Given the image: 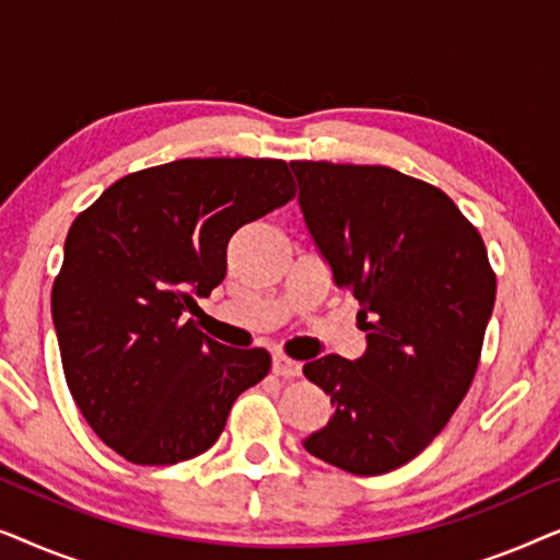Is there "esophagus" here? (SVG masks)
<instances>
[{
  "mask_svg": "<svg viewBox=\"0 0 560 560\" xmlns=\"http://www.w3.org/2000/svg\"><path fill=\"white\" fill-rule=\"evenodd\" d=\"M301 362H293V359L282 357V354H275L272 357V372L280 374V377H298L301 374Z\"/></svg>",
  "mask_w": 560,
  "mask_h": 560,
  "instance_id": "esophagus-1",
  "label": "esophagus"
}]
</instances>
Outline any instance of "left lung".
<instances>
[{
	"label": "left lung",
	"instance_id": "1",
	"mask_svg": "<svg viewBox=\"0 0 560 560\" xmlns=\"http://www.w3.org/2000/svg\"><path fill=\"white\" fill-rule=\"evenodd\" d=\"M318 255L359 301L364 354L303 374L334 416L303 439L320 462L377 477L416 458L477 372L497 280L485 242L443 190L382 165L290 163Z\"/></svg>",
	"mask_w": 560,
	"mask_h": 560
}]
</instances>
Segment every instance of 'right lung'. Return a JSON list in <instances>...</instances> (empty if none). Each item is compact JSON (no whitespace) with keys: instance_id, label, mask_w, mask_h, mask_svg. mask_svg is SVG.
Wrapping results in <instances>:
<instances>
[{"instance_id":"1","label":"right lung","mask_w":560,"mask_h":560,"mask_svg":"<svg viewBox=\"0 0 560 560\" xmlns=\"http://www.w3.org/2000/svg\"><path fill=\"white\" fill-rule=\"evenodd\" d=\"M293 196L282 160L188 158L125 175L73 221L52 326L81 416L127 462L209 451L270 370L265 349L224 347L183 316L226 278L232 236Z\"/></svg>"}]
</instances>
